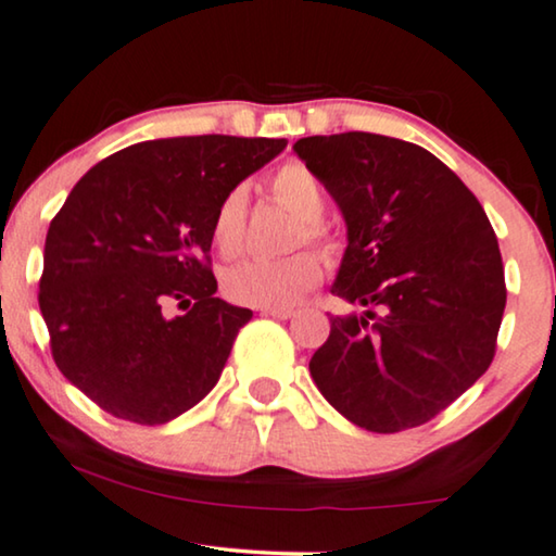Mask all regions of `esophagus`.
<instances>
[{
    "mask_svg": "<svg viewBox=\"0 0 556 556\" xmlns=\"http://www.w3.org/2000/svg\"><path fill=\"white\" fill-rule=\"evenodd\" d=\"M262 315L275 317V319H289V317H294V309L292 307H264Z\"/></svg>",
    "mask_w": 556,
    "mask_h": 556,
    "instance_id": "34e87169",
    "label": "esophagus"
}]
</instances>
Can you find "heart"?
Returning <instances> with one entry per match:
<instances>
[{"label":"heart","mask_w":556,"mask_h":556,"mask_svg":"<svg viewBox=\"0 0 556 556\" xmlns=\"http://www.w3.org/2000/svg\"><path fill=\"white\" fill-rule=\"evenodd\" d=\"M271 197L300 222L294 226L292 244H317L325 254L338 252V239L323 222L327 197L325 186L312 168L300 161H287L275 170L269 181ZM247 189L233 186L218 201L211 218V239L224 260H233L244 249L247 237ZM323 260L315 252H294L281 260H249L231 267L222 279L224 296L244 307H287L304 292L323 281Z\"/></svg>","instance_id":"b5f03b06"}]
</instances>
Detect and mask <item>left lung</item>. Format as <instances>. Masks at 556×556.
<instances>
[{
  "instance_id": "obj_1",
  "label": "left lung",
  "mask_w": 556,
  "mask_h": 556,
  "mask_svg": "<svg viewBox=\"0 0 556 556\" xmlns=\"http://www.w3.org/2000/svg\"><path fill=\"white\" fill-rule=\"evenodd\" d=\"M294 151L348 224L332 294L367 307L363 317H330L312 378L365 431L424 426L496 355L506 281L486 211L408 140L353 130L300 138Z\"/></svg>"
}]
</instances>
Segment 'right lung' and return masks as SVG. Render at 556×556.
Segmentation results:
<instances>
[{"label": "right lung", "mask_w": 556, "mask_h": 556, "mask_svg": "<svg viewBox=\"0 0 556 556\" xmlns=\"http://www.w3.org/2000/svg\"><path fill=\"white\" fill-rule=\"evenodd\" d=\"M285 138L146 140L92 166L45 241L40 309L60 372L105 413L168 424L208 395L252 309L218 300L211 218ZM176 303L181 316H170Z\"/></svg>", "instance_id": "add662e5"}]
</instances>
